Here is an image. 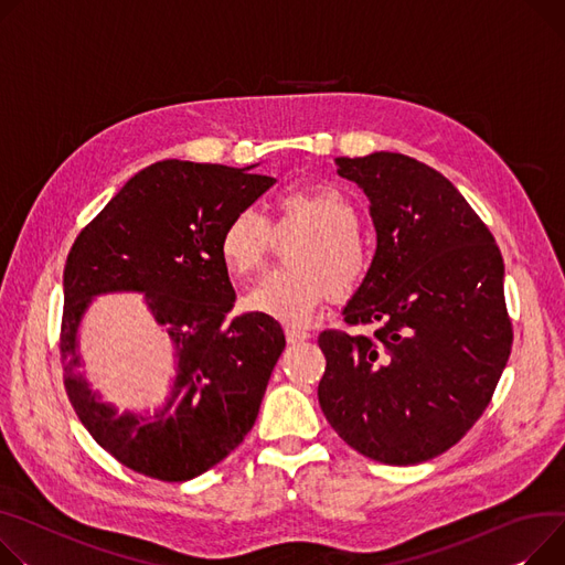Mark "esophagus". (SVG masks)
<instances>
[{
	"instance_id": "obj_1",
	"label": "esophagus",
	"mask_w": 565,
	"mask_h": 565,
	"mask_svg": "<svg viewBox=\"0 0 565 565\" xmlns=\"http://www.w3.org/2000/svg\"><path fill=\"white\" fill-rule=\"evenodd\" d=\"M286 341L290 343V345H295V343H305L307 338L311 335L307 329H299V327H286Z\"/></svg>"
}]
</instances>
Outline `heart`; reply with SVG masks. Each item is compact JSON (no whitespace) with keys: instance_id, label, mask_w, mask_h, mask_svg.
<instances>
[{"instance_id":"b5f03b06","label":"heart","mask_w":565,"mask_h":565,"mask_svg":"<svg viewBox=\"0 0 565 565\" xmlns=\"http://www.w3.org/2000/svg\"><path fill=\"white\" fill-rule=\"evenodd\" d=\"M356 204L333 183L292 185L273 204V222L256 209L236 211L220 232L217 252L234 277H249L266 263L277 236H302L286 252L290 268L258 279L243 307L284 324H307L327 299L352 292L367 273V247L359 234Z\"/></svg>"}]
</instances>
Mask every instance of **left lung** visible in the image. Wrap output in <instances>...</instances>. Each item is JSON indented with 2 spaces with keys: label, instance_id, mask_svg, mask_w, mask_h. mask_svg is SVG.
I'll return each instance as SVG.
<instances>
[{
  "label": "left lung",
  "instance_id": "1",
  "mask_svg": "<svg viewBox=\"0 0 565 565\" xmlns=\"http://www.w3.org/2000/svg\"><path fill=\"white\" fill-rule=\"evenodd\" d=\"M370 200L377 252L343 309L372 335L327 329L318 399L367 459L429 461L491 402L511 354L504 260L493 234L434 168L395 152L335 159Z\"/></svg>",
  "mask_w": 565,
  "mask_h": 565
}]
</instances>
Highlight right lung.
Masks as SVG:
<instances>
[{
    "instance_id": "add662e5",
    "label": "right lung",
    "mask_w": 565,
    "mask_h": 565,
    "mask_svg": "<svg viewBox=\"0 0 565 565\" xmlns=\"http://www.w3.org/2000/svg\"><path fill=\"white\" fill-rule=\"evenodd\" d=\"M252 168L159 161L134 174L74 241L63 270L65 391L90 436L122 466L188 481L227 459L254 427L286 338L277 320L230 318L236 292L220 232L273 177ZM145 291L175 348V382L154 417L117 416L76 370L78 327L97 294Z\"/></svg>"
}]
</instances>
